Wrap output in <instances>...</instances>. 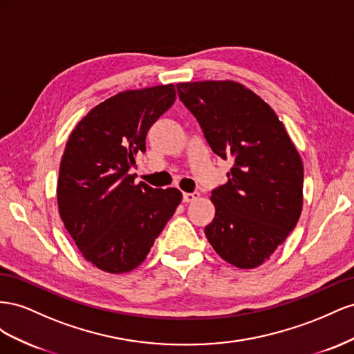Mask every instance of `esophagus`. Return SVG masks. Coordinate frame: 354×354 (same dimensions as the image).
I'll use <instances>...</instances> for the list:
<instances>
[{"instance_id":"obj_1","label":"esophagus","mask_w":354,"mask_h":354,"mask_svg":"<svg viewBox=\"0 0 354 354\" xmlns=\"http://www.w3.org/2000/svg\"><path fill=\"white\" fill-rule=\"evenodd\" d=\"M197 198H200V193H184L185 203H191V201H194Z\"/></svg>"}]
</instances>
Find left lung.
Here are the masks:
<instances>
[{
    "label": "left lung",
    "mask_w": 354,
    "mask_h": 354,
    "mask_svg": "<svg viewBox=\"0 0 354 354\" xmlns=\"http://www.w3.org/2000/svg\"><path fill=\"white\" fill-rule=\"evenodd\" d=\"M176 88L212 151L233 161L228 183L212 191L209 243L237 268L264 264L301 215L304 166L298 149L274 111L246 86L207 80Z\"/></svg>",
    "instance_id": "obj_1"
}]
</instances>
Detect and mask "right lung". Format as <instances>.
Instances as JSON below:
<instances>
[{"label": "right lung", "instance_id": "obj_1", "mask_svg": "<svg viewBox=\"0 0 354 354\" xmlns=\"http://www.w3.org/2000/svg\"><path fill=\"white\" fill-rule=\"evenodd\" d=\"M175 99L174 84L120 92L90 109L68 138L59 215L82 255L105 272L136 268L183 200L176 188L136 184L129 174L149 127Z\"/></svg>", "mask_w": 354, "mask_h": 354}]
</instances>
